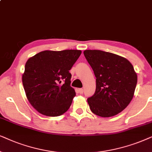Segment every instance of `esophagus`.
I'll list each match as a JSON object with an SVG mask.
<instances>
[{
    "label": "esophagus",
    "instance_id": "1",
    "mask_svg": "<svg viewBox=\"0 0 152 152\" xmlns=\"http://www.w3.org/2000/svg\"><path fill=\"white\" fill-rule=\"evenodd\" d=\"M83 89H82V88H80V89H78V92H79V93L80 94H83Z\"/></svg>",
    "mask_w": 152,
    "mask_h": 152
}]
</instances>
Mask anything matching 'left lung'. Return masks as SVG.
<instances>
[{"instance_id": "1", "label": "left lung", "mask_w": 152, "mask_h": 152, "mask_svg": "<svg viewBox=\"0 0 152 152\" xmlns=\"http://www.w3.org/2000/svg\"><path fill=\"white\" fill-rule=\"evenodd\" d=\"M96 76V91L88 99L94 114L102 117L115 116L132 100L137 74L126 58L99 50L83 52Z\"/></svg>"}]
</instances>
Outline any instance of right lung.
Masks as SVG:
<instances>
[{"label": "right lung", "instance_id": "1", "mask_svg": "<svg viewBox=\"0 0 152 152\" xmlns=\"http://www.w3.org/2000/svg\"><path fill=\"white\" fill-rule=\"evenodd\" d=\"M80 54V50H46L27 60L22 82L28 102L39 113L57 117L69 108L76 95L69 70Z\"/></svg>", "mask_w": 152, "mask_h": 152}]
</instances>
